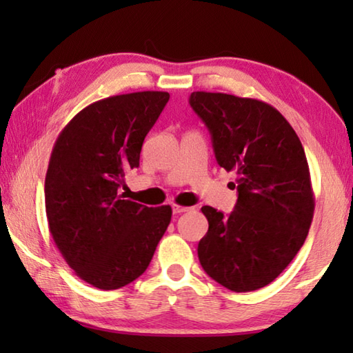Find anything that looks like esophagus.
<instances>
[{
	"label": "esophagus",
	"instance_id": "esophagus-1",
	"mask_svg": "<svg viewBox=\"0 0 353 353\" xmlns=\"http://www.w3.org/2000/svg\"><path fill=\"white\" fill-rule=\"evenodd\" d=\"M190 208L188 207H183V205H177V204H174L172 205V212H174L176 214H179V213H185V212H188Z\"/></svg>",
	"mask_w": 353,
	"mask_h": 353
}]
</instances>
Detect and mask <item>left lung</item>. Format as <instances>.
Returning a JSON list of instances; mask_svg holds the SVG:
<instances>
[{
	"mask_svg": "<svg viewBox=\"0 0 353 353\" xmlns=\"http://www.w3.org/2000/svg\"><path fill=\"white\" fill-rule=\"evenodd\" d=\"M190 105L210 130L219 166L236 172L238 191L229 216L201 208L208 221L198 246L201 266L230 291L263 288L290 265L312 225L305 151L282 113L263 101L193 92Z\"/></svg>",
	"mask_w": 353,
	"mask_h": 353,
	"instance_id": "8db88e82",
	"label": "left lung"
}]
</instances>
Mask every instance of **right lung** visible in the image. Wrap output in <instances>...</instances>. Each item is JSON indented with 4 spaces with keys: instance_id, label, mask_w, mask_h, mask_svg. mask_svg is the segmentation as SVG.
Returning <instances> with one entry per match:
<instances>
[{
    "instance_id": "obj_1",
    "label": "right lung",
    "mask_w": 353,
    "mask_h": 353,
    "mask_svg": "<svg viewBox=\"0 0 353 353\" xmlns=\"http://www.w3.org/2000/svg\"><path fill=\"white\" fill-rule=\"evenodd\" d=\"M170 99L137 92L97 101L59 134L45 179L52 240L77 277L118 290L146 271L168 229L170 205L121 199L124 176L139 168L145 137Z\"/></svg>"
}]
</instances>
